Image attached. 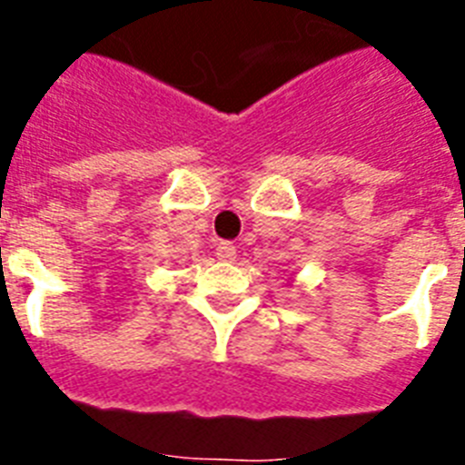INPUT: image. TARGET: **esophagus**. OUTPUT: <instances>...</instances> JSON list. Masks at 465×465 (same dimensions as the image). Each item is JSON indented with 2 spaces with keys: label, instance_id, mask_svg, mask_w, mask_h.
Instances as JSON below:
<instances>
[{
  "label": "esophagus",
  "instance_id": "1",
  "mask_svg": "<svg viewBox=\"0 0 465 465\" xmlns=\"http://www.w3.org/2000/svg\"><path fill=\"white\" fill-rule=\"evenodd\" d=\"M217 258L224 262H232L236 258V246L229 241H219L217 243Z\"/></svg>",
  "mask_w": 465,
  "mask_h": 465
}]
</instances>
